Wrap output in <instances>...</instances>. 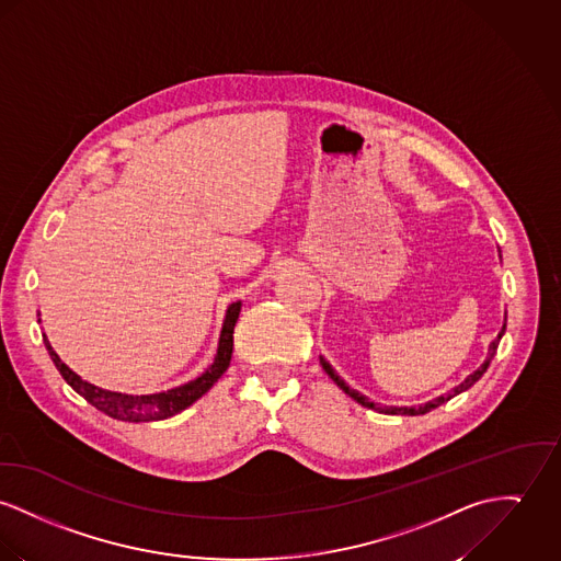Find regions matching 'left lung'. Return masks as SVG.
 <instances>
[{
	"label": "left lung",
	"mask_w": 561,
	"mask_h": 561,
	"mask_svg": "<svg viewBox=\"0 0 561 561\" xmlns=\"http://www.w3.org/2000/svg\"><path fill=\"white\" fill-rule=\"evenodd\" d=\"M504 331H506V322H504V327H502V331L497 333V337L489 344V352H486V358H484V363L476 369L474 374H470L459 387L453 388L450 392H446V394H439V397H435L432 401H427V403H421V405H412V408H408V405H380V403H374V401H369L365 394H360L358 390H354V388L347 387L344 380L335 374V369L331 367V363L324 358V356H320V365H322V369L329 374V378L337 385V387L344 390L345 394H350L356 403H360V405H365V408H369V410H376V412H382V414H405V416H419V414H427V412H432L433 408H437V405H442V403H446L448 399H453L455 394H459V392H463V390H468V388L476 385L480 378H482V374L486 371V367L491 365V360H493V356H495V352H497V345H500V340H502V335H504Z\"/></svg>",
	"instance_id": "obj_1"
}]
</instances>
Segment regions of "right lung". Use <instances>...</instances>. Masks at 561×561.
Listing matches in <instances>:
<instances>
[{
  "label": "right lung",
  "mask_w": 561,
  "mask_h": 561,
  "mask_svg": "<svg viewBox=\"0 0 561 561\" xmlns=\"http://www.w3.org/2000/svg\"><path fill=\"white\" fill-rule=\"evenodd\" d=\"M239 313H241V301L230 302L228 309H226L224 324H221L216 358L198 378H194V380H190L181 387L169 388V390H162V392H151V394H128V392H115V390H106V388L89 385L79 374H75L66 363H61L57 352L48 344L46 335H43V340L46 350H48V356L55 363L61 378L75 388L83 399H87L93 408H98L100 412H104L106 416L117 419V421L151 423V421L171 419L174 414L183 412L194 401H198L205 392H209L217 380L221 378V374L228 369L230 358H232V333H234V324L239 320Z\"/></svg>",
  "instance_id": "obj_1"
}]
</instances>
